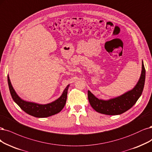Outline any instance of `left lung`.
<instances>
[{"label":"left lung","mask_w":152,"mask_h":152,"mask_svg":"<svg viewBox=\"0 0 152 152\" xmlns=\"http://www.w3.org/2000/svg\"><path fill=\"white\" fill-rule=\"evenodd\" d=\"M145 80V69L142 61V70L140 80L133 89L123 95L104 101L99 99L88 91V99L92 107L96 111L107 115H118L132 108L141 96L143 90Z\"/></svg>","instance_id":"left-lung-1"}]
</instances>
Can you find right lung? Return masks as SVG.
<instances>
[{
  "label": "right lung",
  "instance_id": "right-lung-1",
  "mask_svg": "<svg viewBox=\"0 0 152 152\" xmlns=\"http://www.w3.org/2000/svg\"><path fill=\"white\" fill-rule=\"evenodd\" d=\"M7 80L10 95L14 101L25 113H28L31 116L36 118L49 117L60 113L65 105L69 85L66 86L62 95L57 100L47 104H38L34 102H26L20 99L13 88L9 75L7 76Z\"/></svg>",
  "mask_w": 152,
  "mask_h": 152
}]
</instances>
